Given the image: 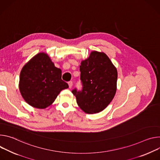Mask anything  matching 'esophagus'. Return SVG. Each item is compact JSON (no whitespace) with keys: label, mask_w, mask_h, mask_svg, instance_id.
I'll use <instances>...</instances> for the list:
<instances>
[{"label":"esophagus","mask_w":160,"mask_h":160,"mask_svg":"<svg viewBox=\"0 0 160 160\" xmlns=\"http://www.w3.org/2000/svg\"><path fill=\"white\" fill-rule=\"evenodd\" d=\"M68 86H69V88H71L72 87V85H73V82H72V81H69L68 82Z\"/></svg>","instance_id":"obj_1"}]
</instances>
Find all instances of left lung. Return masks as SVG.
I'll use <instances>...</instances> for the list:
<instances>
[{
	"label": "left lung",
	"mask_w": 160,
	"mask_h": 160,
	"mask_svg": "<svg viewBox=\"0 0 160 160\" xmlns=\"http://www.w3.org/2000/svg\"><path fill=\"white\" fill-rule=\"evenodd\" d=\"M82 90L72 91L79 107L87 114H96L108 107L117 90L118 71L105 53L93 51L80 65Z\"/></svg>",
	"instance_id": "left-lung-1"
}]
</instances>
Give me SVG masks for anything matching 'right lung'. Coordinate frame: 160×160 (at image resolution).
<instances>
[{
	"label": "right lung",
	"mask_w": 160,
	"mask_h": 160,
	"mask_svg": "<svg viewBox=\"0 0 160 160\" xmlns=\"http://www.w3.org/2000/svg\"><path fill=\"white\" fill-rule=\"evenodd\" d=\"M68 88L62 79V70L56 67L45 52H39L22 68L19 82L20 93L32 107L45 109Z\"/></svg>",
	"instance_id": "1"
}]
</instances>
